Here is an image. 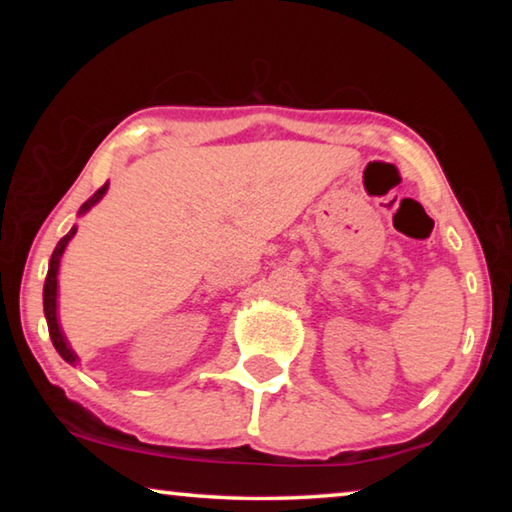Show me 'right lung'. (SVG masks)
<instances>
[{
	"mask_svg": "<svg viewBox=\"0 0 512 512\" xmlns=\"http://www.w3.org/2000/svg\"><path fill=\"white\" fill-rule=\"evenodd\" d=\"M108 192V183L103 185L99 192H94V196H90L88 201L81 205L79 216H83L85 212H90L94 205H97L103 196ZM76 235V225H72V230L67 232V235L58 241L54 253H51L49 259V271H47V280H45V289H42V305H45V318H47V327H49V336H51V343H54L56 352L63 357L67 363H72L76 366L79 363V354L72 350V345H69L67 336L63 334V327H60V320H58V268H60V259H63V253L69 241Z\"/></svg>",
	"mask_w": 512,
	"mask_h": 512,
	"instance_id": "1",
	"label": "right lung"
}]
</instances>
